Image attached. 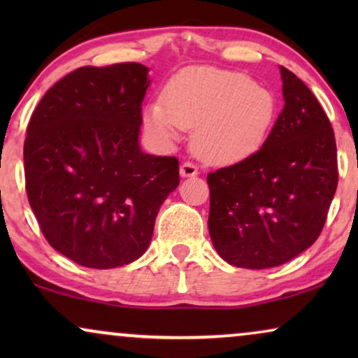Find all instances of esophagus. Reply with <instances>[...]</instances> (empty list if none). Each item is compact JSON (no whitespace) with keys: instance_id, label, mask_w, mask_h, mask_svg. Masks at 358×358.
<instances>
[{"instance_id":"esophagus-1","label":"esophagus","mask_w":358,"mask_h":358,"mask_svg":"<svg viewBox=\"0 0 358 358\" xmlns=\"http://www.w3.org/2000/svg\"><path fill=\"white\" fill-rule=\"evenodd\" d=\"M199 174V168L190 161H185V163L180 164V176L182 178H192V176Z\"/></svg>"}]
</instances>
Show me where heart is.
Masks as SVG:
<instances>
[{"mask_svg":"<svg viewBox=\"0 0 358 358\" xmlns=\"http://www.w3.org/2000/svg\"><path fill=\"white\" fill-rule=\"evenodd\" d=\"M275 97L241 73L197 68L171 81L145 124L156 138L171 141L194 130L195 153L215 164L236 163L261 148L275 119Z\"/></svg>","mask_w":358,"mask_h":358,"instance_id":"heart-1","label":"heart"}]
</instances>
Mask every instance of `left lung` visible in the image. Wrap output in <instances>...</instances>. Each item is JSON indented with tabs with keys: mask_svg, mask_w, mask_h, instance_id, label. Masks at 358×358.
Here are the masks:
<instances>
[{
	"mask_svg": "<svg viewBox=\"0 0 358 358\" xmlns=\"http://www.w3.org/2000/svg\"><path fill=\"white\" fill-rule=\"evenodd\" d=\"M285 106L261 150L208 173V231L231 266H282L316 241L339 171L334 130L315 94L280 66Z\"/></svg>",
	"mask_w": 358,
	"mask_h": 358,
	"instance_id": "8db88e82",
	"label": "left lung"
}]
</instances>
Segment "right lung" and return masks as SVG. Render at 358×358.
<instances>
[{
	"label": "right lung",
	"instance_id": "1",
	"mask_svg": "<svg viewBox=\"0 0 358 358\" xmlns=\"http://www.w3.org/2000/svg\"><path fill=\"white\" fill-rule=\"evenodd\" d=\"M141 63L81 66L45 92L24 141L26 192L48 244L83 267L138 259L179 161L140 150Z\"/></svg>",
	"mask_w": 358,
	"mask_h": 358
}]
</instances>
